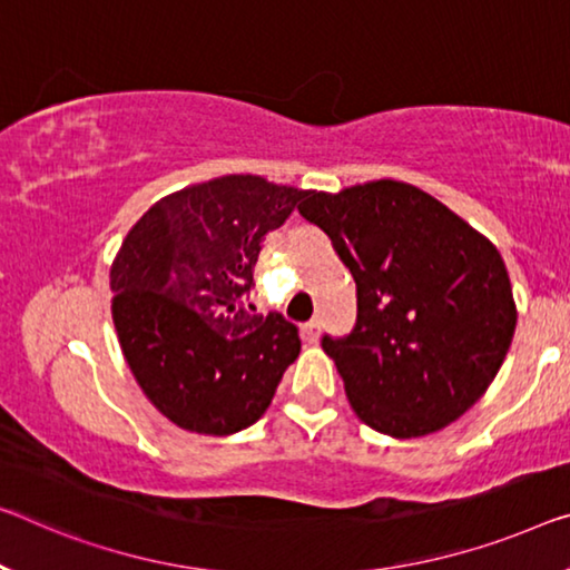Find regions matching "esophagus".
<instances>
[{
    "mask_svg": "<svg viewBox=\"0 0 570 570\" xmlns=\"http://www.w3.org/2000/svg\"><path fill=\"white\" fill-rule=\"evenodd\" d=\"M318 328H321L318 321L303 323V338L311 341V344H315V341H318Z\"/></svg>",
    "mask_w": 570,
    "mask_h": 570,
    "instance_id": "1",
    "label": "esophagus"
}]
</instances>
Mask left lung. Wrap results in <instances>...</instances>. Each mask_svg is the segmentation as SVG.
I'll return each instance as SVG.
<instances>
[{
    "label": "left lung",
    "instance_id": "obj_1",
    "mask_svg": "<svg viewBox=\"0 0 570 570\" xmlns=\"http://www.w3.org/2000/svg\"><path fill=\"white\" fill-rule=\"evenodd\" d=\"M297 212L328 234L356 283L352 334L321 344L358 420L417 438L466 413L518 323L494 244L431 194L390 178L305 190Z\"/></svg>",
    "mask_w": 570,
    "mask_h": 570
}]
</instances>
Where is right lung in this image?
Listing matches in <instances>:
<instances>
[{
	"mask_svg": "<svg viewBox=\"0 0 570 570\" xmlns=\"http://www.w3.org/2000/svg\"><path fill=\"white\" fill-rule=\"evenodd\" d=\"M305 190L222 175L157 200L111 265L121 354L147 400L190 433L232 435L265 415L301 338L244 308L262 239Z\"/></svg>",
	"mask_w": 570,
	"mask_h": 570,
	"instance_id": "1",
	"label": "right lung"
}]
</instances>
